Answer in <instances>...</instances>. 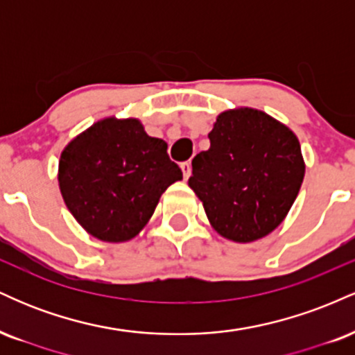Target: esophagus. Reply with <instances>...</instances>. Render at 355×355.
Here are the masks:
<instances>
[{
  "mask_svg": "<svg viewBox=\"0 0 355 355\" xmlns=\"http://www.w3.org/2000/svg\"><path fill=\"white\" fill-rule=\"evenodd\" d=\"M180 168L183 172V177H185V180H187V178H189L191 175V164H190V162H183V164L180 165Z\"/></svg>",
  "mask_w": 355,
  "mask_h": 355,
  "instance_id": "esophagus-1",
  "label": "esophagus"
}]
</instances>
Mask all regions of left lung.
<instances>
[{"label":"left lung","mask_w":355,"mask_h":355,"mask_svg":"<svg viewBox=\"0 0 355 355\" xmlns=\"http://www.w3.org/2000/svg\"><path fill=\"white\" fill-rule=\"evenodd\" d=\"M210 148L191 160L189 187L223 239L250 243L272 234L294 205L305 175L299 138L262 110L217 116Z\"/></svg>","instance_id":"left-lung-1"}]
</instances>
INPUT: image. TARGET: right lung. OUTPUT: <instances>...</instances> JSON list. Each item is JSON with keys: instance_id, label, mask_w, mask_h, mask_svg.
I'll return each mask as SVG.
<instances>
[{"instance_id": "right-lung-1", "label": "right lung", "mask_w": 355, "mask_h": 355, "mask_svg": "<svg viewBox=\"0 0 355 355\" xmlns=\"http://www.w3.org/2000/svg\"><path fill=\"white\" fill-rule=\"evenodd\" d=\"M166 141L138 118L107 116L63 148L58 185L64 205L92 237L128 242L152 218L162 193L182 180Z\"/></svg>"}]
</instances>
